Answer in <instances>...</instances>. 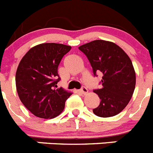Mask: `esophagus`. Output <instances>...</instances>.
I'll return each mask as SVG.
<instances>
[{"instance_id": "obj_1", "label": "esophagus", "mask_w": 153, "mask_h": 153, "mask_svg": "<svg viewBox=\"0 0 153 153\" xmlns=\"http://www.w3.org/2000/svg\"><path fill=\"white\" fill-rule=\"evenodd\" d=\"M79 92H80L81 93H83V94H86V93H88V90H87L85 86H83V87L79 90Z\"/></svg>"}]
</instances>
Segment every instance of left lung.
<instances>
[{
    "instance_id": "left-lung-1",
    "label": "left lung",
    "mask_w": 153,
    "mask_h": 153,
    "mask_svg": "<svg viewBox=\"0 0 153 153\" xmlns=\"http://www.w3.org/2000/svg\"><path fill=\"white\" fill-rule=\"evenodd\" d=\"M88 58L94 76L102 73L100 89L94 90L100 99L93 113L100 117L119 114L127 106L136 86V73L129 56L113 42L97 40L79 47Z\"/></svg>"
}]
</instances>
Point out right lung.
<instances>
[{
  "label": "right lung",
  "mask_w": 153,
  "mask_h": 153,
  "mask_svg": "<svg viewBox=\"0 0 153 153\" xmlns=\"http://www.w3.org/2000/svg\"><path fill=\"white\" fill-rule=\"evenodd\" d=\"M70 49V46L61 44H39L30 49L19 63L15 79L19 98L36 117L52 119L59 116L72 94L61 87L55 89L60 79L58 66Z\"/></svg>",
  "instance_id": "1"
}]
</instances>
